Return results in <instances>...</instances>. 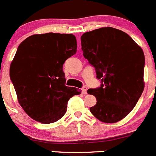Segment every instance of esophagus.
Wrapping results in <instances>:
<instances>
[{
	"instance_id": "obj_1",
	"label": "esophagus",
	"mask_w": 156,
	"mask_h": 156,
	"mask_svg": "<svg viewBox=\"0 0 156 156\" xmlns=\"http://www.w3.org/2000/svg\"><path fill=\"white\" fill-rule=\"evenodd\" d=\"M82 92H83V95H86L87 94V87L86 86H83L82 88Z\"/></svg>"
}]
</instances>
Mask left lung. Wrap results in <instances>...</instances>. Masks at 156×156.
Listing matches in <instances>:
<instances>
[{"label": "left lung", "mask_w": 156, "mask_h": 156, "mask_svg": "<svg viewBox=\"0 0 156 156\" xmlns=\"http://www.w3.org/2000/svg\"><path fill=\"white\" fill-rule=\"evenodd\" d=\"M81 46L101 83L87 91L97 100L91 113L105 123L121 121L135 107L144 89L143 50L126 32L112 27L83 34Z\"/></svg>", "instance_id": "left-lung-1"}]
</instances>
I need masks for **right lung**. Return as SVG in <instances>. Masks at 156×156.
<instances>
[{
  "label": "right lung",
  "mask_w": 156,
  "mask_h": 156,
  "mask_svg": "<svg viewBox=\"0 0 156 156\" xmlns=\"http://www.w3.org/2000/svg\"><path fill=\"white\" fill-rule=\"evenodd\" d=\"M76 37L49 32L28 37L18 47L10 75L18 101L35 121L51 124L67 112V101L81 91L65 86L63 65L75 55Z\"/></svg>",
  "instance_id": "1"
}]
</instances>
